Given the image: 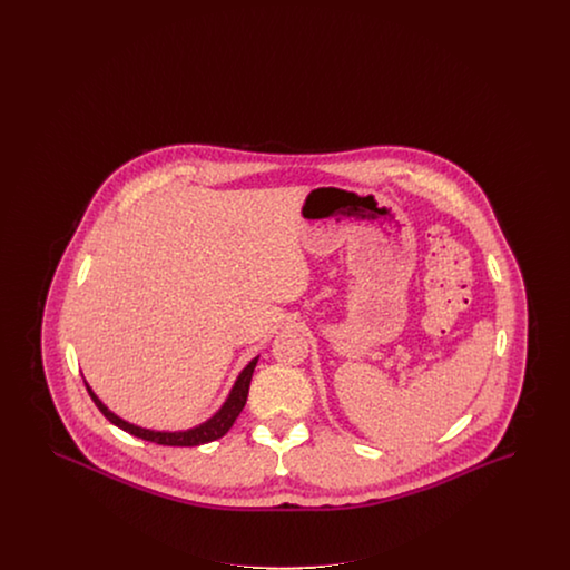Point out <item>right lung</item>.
I'll list each match as a JSON object with an SVG mask.
<instances>
[{
	"mask_svg": "<svg viewBox=\"0 0 570 570\" xmlns=\"http://www.w3.org/2000/svg\"><path fill=\"white\" fill-rule=\"evenodd\" d=\"M258 363V356H254L244 370L242 374L235 380L226 402L222 404V407L217 410L216 414L212 419H207L205 423L190 428V430H181V432H158V430H147V428H138L135 423H128L124 421L121 416H117L115 412H110L109 407L105 406L100 402V397L91 391V386L85 382L94 404L98 406V410L109 419L112 425H117L119 430L128 432V434L136 435V438H142V440H149V442H156V444H164V446H198V444H207V442H214L217 438L226 434L233 423L237 421V416L242 414L245 402H247V391H249V382H252V374H254V367Z\"/></svg>",
	"mask_w": 570,
	"mask_h": 570,
	"instance_id": "1",
	"label": "right lung"
}]
</instances>
